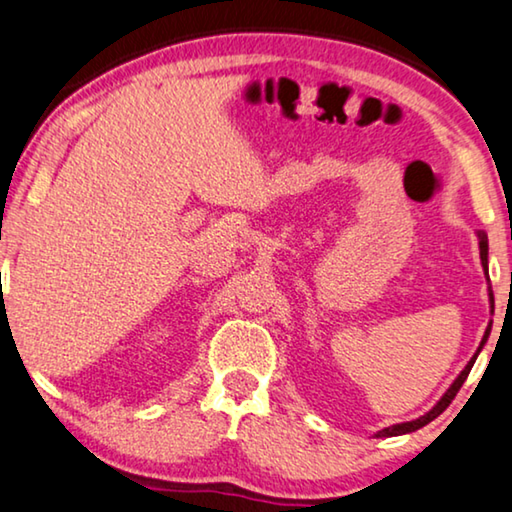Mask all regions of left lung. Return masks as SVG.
<instances>
[{"label": "left lung", "mask_w": 512, "mask_h": 512, "mask_svg": "<svg viewBox=\"0 0 512 512\" xmlns=\"http://www.w3.org/2000/svg\"><path fill=\"white\" fill-rule=\"evenodd\" d=\"M478 244H480V261H483V268H485V274H487V233H485V231H478ZM487 281H490V277H487ZM490 307H492V311H494V293H492V286H490ZM490 330H492V323L487 325L485 337H483V342H480L476 355H473V358L469 360V365H466V367L462 369V374H459L457 379L453 381V385H450V388L446 390V395H443V397L439 399V402L434 404V409H432V411H427L425 416H420V418L411 420V422H399V425L385 427V429H381V432H376V436H399V434H409V432H416V429H420V427H425L427 422H432L434 418H439L441 413L448 409L450 402H453L455 395L459 392V388H462V385H464L466 376H469L471 367H473V362H476L478 353L483 351V346H485V342H487V337H490Z\"/></svg>", "instance_id": "left-lung-1"}]
</instances>
